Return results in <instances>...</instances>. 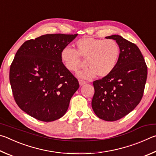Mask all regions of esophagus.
<instances>
[{
	"mask_svg": "<svg viewBox=\"0 0 156 156\" xmlns=\"http://www.w3.org/2000/svg\"><path fill=\"white\" fill-rule=\"evenodd\" d=\"M79 82H80V86H83L84 84L86 83V81H83V80H79Z\"/></svg>",
	"mask_w": 156,
	"mask_h": 156,
	"instance_id": "obj_1",
	"label": "esophagus"
}]
</instances>
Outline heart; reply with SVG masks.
<instances>
[{"label":"heart","mask_w":156,"mask_h":156,"mask_svg":"<svg viewBox=\"0 0 156 156\" xmlns=\"http://www.w3.org/2000/svg\"><path fill=\"white\" fill-rule=\"evenodd\" d=\"M76 50L65 47L61 59L68 70L75 72L81 63V57L86 59V67L78 73L79 77L91 80L97 75L104 77L112 72L118 63L120 46L115 40L83 37L75 43Z\"/></svg>","instance_id":"1"}]
</instances>
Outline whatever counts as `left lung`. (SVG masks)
<instances>
[{
    "label": "left lung",
    "mask_w": 156,
    "mask_h": 156,
    "mask_svg": "<svg viewBox=\"0 0 156 156\" xmlns=\"http://www.w3.org/2000/svg\"><path fill=\"white\" fill-rule=\"evenodd\" d=\"M116 40L120 55L110 75L93 82L92 108L99 119L115 121L131 112L140 102L147 77V67L140 49L119 35L105 37Z\"/></svg>",
    "instance_id": "8db88e82"
}]
</instances>
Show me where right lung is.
Segmentation results:
<instances>
[{
  "instance_id": "obj_1",
  "label": "right lung",
  "mask_w": 156,
  "mask_h": 156,
  "mask_svg": "<svg viewBox=\"0 0 156 156\" xmlns=\"http://www.w3.org/2000/svg\"><path fill=\"white\" fill-rule=\"evenodd\" d=\"M78 34H46L23 44L11 64L13 97L24 112L41 121L64 115L78 80L63 64L61 52Z\"/></svg>"
}]
</instances>
